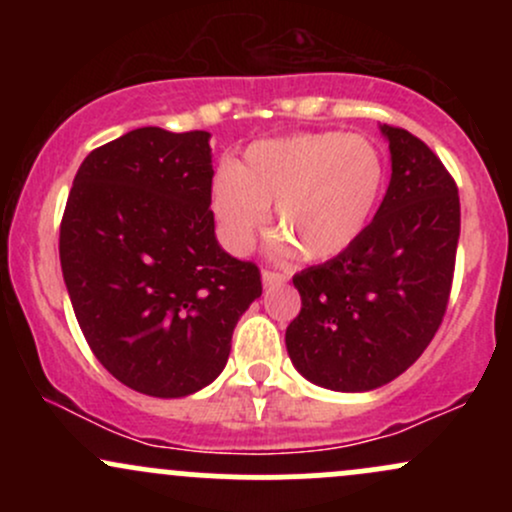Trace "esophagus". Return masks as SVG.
<instances>
[{
    "mask_svg": "<svg viewBox=\"0 0 512 512\" xmlns=\"http://www.w3.org/2000/svg\"><path fill=\"white\" fill-rule=\"evenodd\" d=\"M284 281H289V274L274 272V269H264V272H262V284H264V289H272V286L284 284Z\"/></svg>",
    "mask_w": 512,
    "mask_h": 512,
    "instance_id": "obj_1",
    "label": "esophagus"
}]
</instances>
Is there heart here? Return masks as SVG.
I'll return each instance as SVG.
<instances>
[{
  "instance_id": "heart-1",
  "label": "heart",
  "mask_w": 512,
  "mask_h": 512,
  "mask_svg": "<svg viewBox=\"0 0 512 512\" xmlns=\"http://www.w3.org/2000/svg\"><path fill=\"white\" fill-rule=\"evenodd\" d=\"M385 187L378 149L339 132L293 134L257 142L236 168L211 182V209L221 236L245 252L267 223L305 262L342 255L373 219Z\"/></svg>"
}]
</instances>
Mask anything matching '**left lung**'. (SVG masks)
<instances>
[{"label":"left lung","mask_w":512,"mask_h":512,"mask_svg":"<svg viewBox=\"0 0 512 512\" xmlns=\"http://www.w3.org/2000/svg\"><path fill=\"white\" fill-rule=\"evenodd\" d=\"M392 178L351 248L293 276L301 313L286 327L298 373L337 392L390 383L416 361L448 310L457 240V185L419 137L383 125Z\"/></svg>","instance_id":"1"}]
</instances>
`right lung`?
I'll list each match as a JSON object with an SVG mask.
<instances>
[{
	"label": "right lung",
	"instance_id": "right-lung-1",
	"mask_svg": "<svg viewBox=\"0 0 512 512\" xmlns=\"http://www.w3.org/2000/svg\"><path fill=\"white\" fill-rule=\"evenodd\" d=\"M209 132L139 127L84 158L60 262L93 356L122 385L185 397L226 366L260 267L221 250Z\"/></svg>",
	"mask_w": 512,
	"mask_h": 512
}]
</instances>
